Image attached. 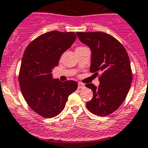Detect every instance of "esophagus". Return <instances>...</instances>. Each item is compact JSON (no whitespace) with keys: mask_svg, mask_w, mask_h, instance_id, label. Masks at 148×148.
Segmentation results:
<instances>
[{"mask_svg":"<svg viewBox=\"0 0 148 148\" xmlns=\"http://www.w3.org/2000/svg\"><path fill=\"white\" fill-rule=\"evenodd\" d=\"M78 88H84V87H85V85H84V84H82V83H78Z\"/></svg>","mask_w":148,"mask_h":148,"instance_id":"1","label":"esophagus"}]
</instances>
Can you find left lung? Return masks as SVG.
I'll use <instances>...</instances> for the list:
<instances>
[{
    "label": "left lung",
    "instance_id": "left-lung-1",
    "mask_svg": "<svg viewBox=\"0 0 148 148\" xmlns=\"http://www.w3.org/2000/svg\"><path fill=\"white\" fill-rule=\"evenodd\" d=\"M76 34L91 49L90 71L101 73L99 86L86 84L93 91V98L86 102V108L92 113L106 116L121 105L132 84V72L127 51L117 39L107 33L78 32Z\"/></svg>",
    "mask_w": 148,
    "mask_h": 148
}]
</instances>
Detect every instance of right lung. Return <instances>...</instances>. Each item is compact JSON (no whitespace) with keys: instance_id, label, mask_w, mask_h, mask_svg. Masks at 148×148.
Instances as JSON below:
<instances>
[{"instance_id":"add662e5","label":"right lung","mask_w":148,"mask_h":148,"mask_svg":"<svg viewBox=\"0 0 148 148\" xmlns=\"http://www.w3.org/2000/svg\"><path fill=\"white\" fill-rule=\"evenodd\" d=\"M75 39L73 32L51 31L33 40L24 52L19 75L21 91L29 108L43 117L60 114L78 88L76 81L62 82L51 73Z\"/></svg>"}]
</instances>
